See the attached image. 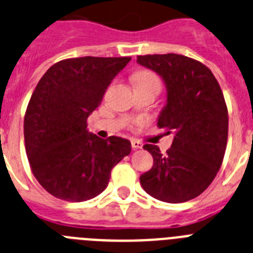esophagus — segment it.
Instances as JSON below:
<instances>
[{
    "mask_svg": "<svg viewBox=\"0 0 253 253\" xmlns=\"http://www.w3.org/2000/svg\"><path fill=\"white\" fill-rule=\"evenodd\" d=\"M131 145H132V149L133 150H138V149H142V143L140 142L138 140H131Z\"/></svg>",
    "mask_w": 253,
    "mask_h": 253,
    "instance_id": "esophagus-1",
    "label": "esophagus"
}]
</instances>
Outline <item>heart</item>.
I'll use <instances>...</instances> for the list:
<instances>
[{
	"instance_id": "heart-1",
	"label": "heart",
	"mask_w": 253,
	"mask_h": 253,
	"mask_svg": "<svg viewBox=\"0 0 253 253\" xmlns=\"http://www.w3.org/2000/svg\"><path fill=\"white\" fill-rule=\"evenodd\" d=\"M135 79H136V84H159V85H160V82H159L158 77L150 72L137 73Z\"/></svg>"
}]
</instances>
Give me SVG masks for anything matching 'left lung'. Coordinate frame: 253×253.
Wrapping results in <instances>:
<instances>
[{
  "instance_id": "8db88e82",
  "label": "left lung",
  "mask_w": 253,
  "mask_h": 253,
  "mask_svg": "<svg viewBox=\"0 0 253 253\" xmlns=\"http://www.w3.org/2000/svg\"><path fill=\"white\" fill-rule=\"evenodd\" d=\"M137 63L163 79L166 103L158 126L172 133L165 155L155 145L143 149L154 165L140 176L143 190L166 203H183L206 190L226 152L228 112L219 84L209 68L177 54L137 56Z\"/></svg>"
}]
</instances>
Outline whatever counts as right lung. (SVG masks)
Listing matches in <instances>:
<instances>
[{
  "mask_svg": "<svg viewBox=\"0 0 253 253\" xmlns=\"http://www.w3.org/2000/svg\"><path fill=\"white\" fill-rule=\"evenodd\" d=\"M131 58L83 56L61 60L39 81L24 121L25 147L34 175L54 197L84 202L101 194L111 170L131 142L88 131L87 120Z\"/></svg>",
  "mask_w": 253,
  "mask_h": 253,
  "instance_id": "add662e5",
  "label": "right lung"
}]
</instances>
